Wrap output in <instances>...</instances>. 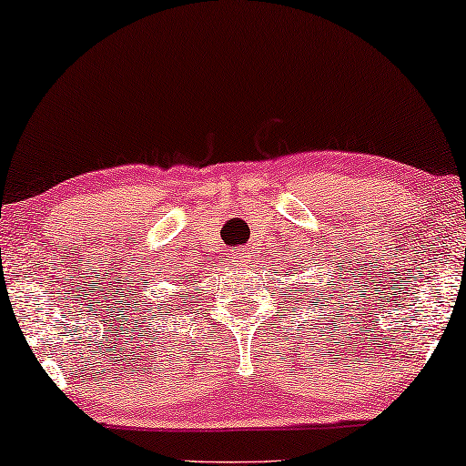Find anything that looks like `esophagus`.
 I'll use <instances>...</instances> for the list:
<instances>
[{"label":"esophagus","mask_w":466,"mask_h":466,"mask_svg":"<svg viewBox=\"0 0 466 466\" xmlns=\"http://www.w3.org/2000/svg\"><path fill=\"white\" fill-rule=\"evenodd\" d=\"M248 258H250V250H248V248H238V250H235V252L231 254V263H233L235 267L244 265Z\"/></svg>","instance_id":"esophagus-1"}]
</instances>
